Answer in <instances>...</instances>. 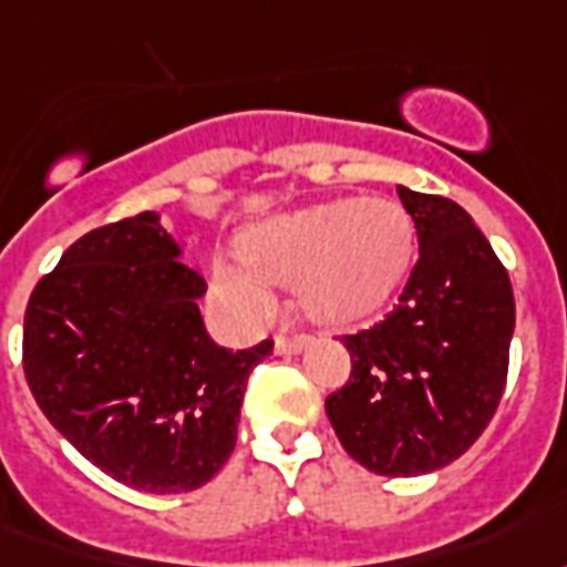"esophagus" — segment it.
<instances>
[{"instance_id":"esophagus-1","label":"esophagus","mask_w":567,"mask_h":567,"mask_svg":"<svg viewBox=\"0 0 567 567\" xmlns=\"http://www.w3.org/2000/svg\"><path fill=\"white\" fill-rule=\"evenodd\" d=\"M308 344H311V334H278L275 338L278 353H301Z\"/></svg>"}]
</instances>
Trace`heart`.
I'll use <instances>...</instances> for the list:
<instances>
[{
	"mask_svg": "<svg viewBox=\"0 0 567 567\" xmlns=\"http://www.w3.org/2000/svg\"><path fill=\"white\" fill-rule=\"evenodd\" d=\"M238 268H217L214 287L244 313L268 308L266 287L299 292L305 313L326 326L369 320L402 289L416 259V223L386 196L334 198L292 210L241 235Z\"/></svg>",
	"mask_w": 567,
	"mask_h": 567,
	"instance_id": "b5f03b06",
	"label": "heart"
}]
</instances>
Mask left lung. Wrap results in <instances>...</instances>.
I'll use <instances>...</instances> for the list:
<instances>
[{
  "label": "left lung",
  "mask_w": 567,
  "mask_h": 567,
  "mask_svg": "<svg viewBox=\"0 0 567 567\" xmlns=\"http://www.w3.org/2000/svg\"><path fill=\"white\" fill-rule=\"evenodd\" d=\"M420 259L380 323L344 334L350 378L326 399L341 447L362 468L416 477L450 465L502 402L514 289L456 202L399 187Z\"/></svg>",
  "instance_id": "1"
}]
</instances>
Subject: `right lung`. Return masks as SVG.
I'll return each mask as SVG.
<instances>
[{
	"label": "right lung",
	"instance_id": "1",
	"mask_svg": "<svg viewBox=\"0 0 567 567\" xmlns=\"http://www.w3.org/2000/svg\"><path fill=\"white\" fill-rule=\"evenodd\" d=\"M153 210L99 226L35 284L23 317V374L41 414L96 468L132 489L175 495L233 456L250 350L210 341L205 278Z\"/></svg>",
	"mask_w": 567,
	"mask_h": 567
}]
</instances>
